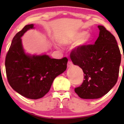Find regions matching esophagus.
Masks as SVG:
<instances>
[{
    "mask_svg": "<svg viewBox=\"0 0 124 124\" xmlns=\"http://www.w3.org/2000/svg\"><path fill=\"white\" fill-rule=\"evenodd\" d=\"M72 65H73L72 62H71L70 61H68V63H67V67L68 68H70L72 67Z\"/></svg>",
    "mask_w": 124,
    "mask_h": 124,
    "instance_id": "1",
    "label": "esophagus"
}]
</instances>
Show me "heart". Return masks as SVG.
<instances>
[{
	"instance_id": "heart-1",
	"label": "heart",
	"mask_w": 124,
	"mask_h": 124,
	"mask_svg": "<svg viewBox=\"0 0 124 124\" xmlns=\"http://www.w3.org/2000/svg\"><path fill=\"white\" fill-rule=\"evenodd\" d=\"M91 40V35L86 31H79L73 33L60 41L61 45L69 46L75 43L76 47H82L89 43Z\"/></svg>"
}]
</instances>
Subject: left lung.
<instances>
[{
    "label": "left lung",
    "instance_id": "1",
    "mask_svg": "<svg viewBox=\"0 0 124 124\" xmlns=\"http://www.w3.org/2000/svg\"><path fill=\"white\" fill-rule=\"evenodd\" d=\"M99 37L94 45L72 50L70 59L84 73V81L74 91L82 99H98L109 92L117 81L121 56L115 37L98 25Z\"/></svg>",
    "mask_w": 124,
    "mask_h": 124
}]
</instances>
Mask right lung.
<instances>
[{"mask_svg": "<svg viewBox=\"0 0 124 124\" xmlns=\"http://www.w3.org/2000/svg\"><path fill=\"white\" fill-rule=\"evenodd\" d=\"M34 24L27 25L15 35L6 55L5 66L10 86L25 98L38 99L50 90L54 79L65 71L68 59L30 55L23 48L21 37Z\"/></svg>", "mask_w": 124, "mask_h": 124, "instance_id": "right-lung-1", "label": "right lung"}]
</instances>
